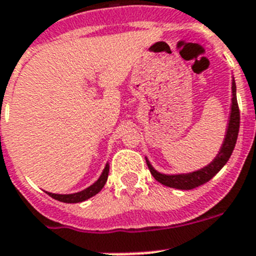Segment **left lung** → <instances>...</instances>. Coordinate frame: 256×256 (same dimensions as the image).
Returning a JSON list of instances; mask_svg holds the SVG:
<instances>
[{
	"mask_svg": "<svg viewBox=\"0 0 256 256\" xmlns=\"http://www.w3.org/2000/svg\"><path fill=\"white\" fill-rule=\"evenodd\" d=\"M232 112H230V125H228V130H226V139H224L223 146H222L219 154L215 157V160L211 162L210 165L206 168H201L200 171H194L190 174L186 175H164L160 174L154 168L150 166V164L146 161V165L150 168V174L153 175L156 180L158 183L164 184L170 188H176V190H193L197 186H202V184L208 183L211 178L220 171L226 164V161L230 160V154H232L233 150H234L236 142H237V136H238L240 130V108L238 103H237V96H236V84L233 81L232 84Z\"/></svg>",
	"mask_w": 256,
	"mask_h": 256,
	"instance_id": "obj_1",
	"label": "left lung"
}]
</instances>
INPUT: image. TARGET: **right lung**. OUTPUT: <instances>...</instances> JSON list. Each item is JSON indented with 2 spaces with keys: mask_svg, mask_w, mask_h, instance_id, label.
Wrapping results in <instances>:
<instances>
[{
  "mask_svg": "<svg viewBox=\"0 0 256 256\" xmlns=\"http://www.w3.org/2000/svg\"><path fill=\"white\" fill-rule=\"evenodd\" d=\"M108 172H110V166L106 165V168H104L103 174L100 175V178L95 182L92 186H90L88 188H86L85 190H82V192L78 193H73V194H55V193H48V194L52 198L58 200V201L60 202H66V204H77V202H82L85 201V200L90 198L92 196H95L96 193H99L102 190V188L106 184V179H108Z\"/></svg>",
  "mask_w": 256,
  "mask_h": 256,
  "instance_id": "1",
  "label": "right lung"
}]
</instances>
